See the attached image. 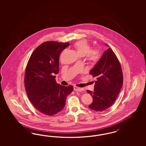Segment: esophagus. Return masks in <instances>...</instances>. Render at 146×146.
<instances>
[{"mask_svg": "<svg viewBox=\"0 0 146 146\" xmlns=\"http://www.w3.org/2000/svg\"><path fill=\"white\" fill-rule=\"evenodd\" d=\"M74 91H78V92H81V91L84 90V89L78 87L76 86H74Z\"/></svg>", "mask_w": 146, "mask_h": 146, "instance_id": "34e87169", "label": "esophagus"}]
</instances>
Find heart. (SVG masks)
Segmentation results:
<instances>
[{
  "label": "heart",
  "mask_w": 146,
  "mask_h": 146,
  "mask_svg": "<svg viewBox=\"0 0 146 146\" xmlns=\"http://www.w3.org/2000/svg\"><path fill=\"white\" fill-rule=\"evenodd\" d=\"M76 51L79 56L84 57L87 54L88 60L92 62L98 60L100 54L97 50H90V46L86 40H80L74 44Z\"/></svg>",
  "instance_id": "obj_1"
}]
</instances>
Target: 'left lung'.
Segmentation results:
<instances>
[{
  "instance_id": "obj_1",
  "label": "left lung",
  "mask_w": 146,
  "mask_h": 146,
  "mask_svg": "<svg viewBox=\"0 0 146 146\" xmlns=\"http://www.w3.org/2000/svg\"><path fill=\"white\" fill-rule=\"evenodd\" d=\"M89 74L97 80L94 91L87 90L93 98L89 108L95 111L106 110L114 103L123 84L121 66L112 50L108 48L104 52Z\"/></svg>"
}]
</instances>
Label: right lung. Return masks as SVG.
<instances>
[{
	"instance_id": "obj_1",
	"label": "right lung",
	"mask_w": 146,
	"mask_h": 146,
	"mask_svg": "<svg viewBox=\"0 0 146 146\" xmlns=\"http://www.w3.org/2000/svg\"><path fill=\"white\" fill-rule=\"evenodd\" d=\"M69 43L49 41L40 45L31 54L27 65L25 86L29 100L44 115H52L65 106L72 86L57 84L55 75L59 73V58Z\"/></svg>"
}]
</instances>
